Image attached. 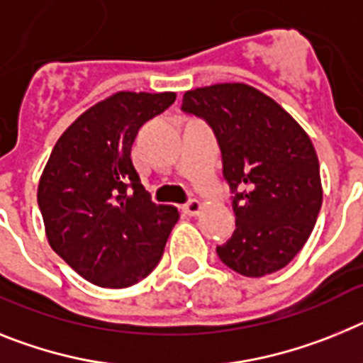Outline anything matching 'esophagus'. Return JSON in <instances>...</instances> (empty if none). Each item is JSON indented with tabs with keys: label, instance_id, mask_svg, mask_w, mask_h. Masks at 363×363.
I'll return each instance as SVG.
<instances>
[{
	"label": "esophagus",
	"instance_id": "obj_1",
	"mask_svg": "<svg viewBox=\"0 0 363 363\" xmlns=\"http://www.w3.org/2000/svg\"><path fill=\"white\" fill-rule=\"evenodd\" d=\"M182 210H184V213H188V216H199L201 210H203V206H201L199 201H195V199H190L188 203L182 206Z\"/></svg>",
	"mask_w": 363,
	"mask_h": 363
}]
</instances>
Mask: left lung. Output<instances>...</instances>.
Wrapping results in <instances>:
<instances>
[{
    "label": "left lung",
    "instance_id": "left-lung-1",
    "mask_svg": "<svg viewBox=\"0 0 363 363\" xmlns=\"http://www.w3.org/2000/svg\"><path fill=\"white\" fill-rule=\"evenodd\" d=\"M182 109L212 125L235 191V230L217 256L247 277L281 270L307 242L323 201L311 137L276 100L242 82L186 91Z\"/></svg>",
    "mask_w": 363,
    "mask_h": 363
}]
</instances>
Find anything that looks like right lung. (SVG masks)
Masks as SVG:
<instances>
[{"label": "right lung", "mask_w": 363, "mask_h": 363, "mask_svg": "<svg viewBox=\"0 0 363 363\" xmlns=\"http://www.w3.org/2000/svg\"><path fill=\"white\" fill-rule=\"evenodd\" d=\"M175 99L118 91L82 113L50 151L38 182L47 241L93 285L125 289L146 277L179 220L175 206L151 203L131 160L138 128Z\"/></svg>", "instance_id": "right-lung-1"}]
</instances>
